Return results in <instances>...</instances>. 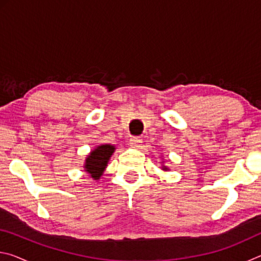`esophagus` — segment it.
Masks as SVG:
<instances>
[{"label": "esophagus", "mask_w": 261, "mask_h": 261, "mask_svg": "<svg viewBox=\"0 0 261 261\" xmlns=\"http://www.w3.org/2000/svg\"><path fill=\"white\" fill-rule=\"evenodd\" d=\"M141 143H143V139L140 137H132V138H130V145L132 147H139Z\"/></svg>", "instance_id": "obj_1"}]
</instances>
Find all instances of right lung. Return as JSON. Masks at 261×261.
Returning a JSON list of instances; mask_svg holds the SVG:
<instances>
[{"label": "right lung", "mask_w": 261, "mask_h": 261, "mask_svg": "<svg viewBox=\"0 0 261 261\" xmlns=\"http://www.w3.org/2000/svg\"><path fill=\"white\" fill-rule=\"evenodd\" d=\"M115 151V147L112 145H101L92 151L86 159L85 169L94 179H98L102 175L109 158Z\"/></svg>", "instance_id": "obj_1"}]
</instances>
